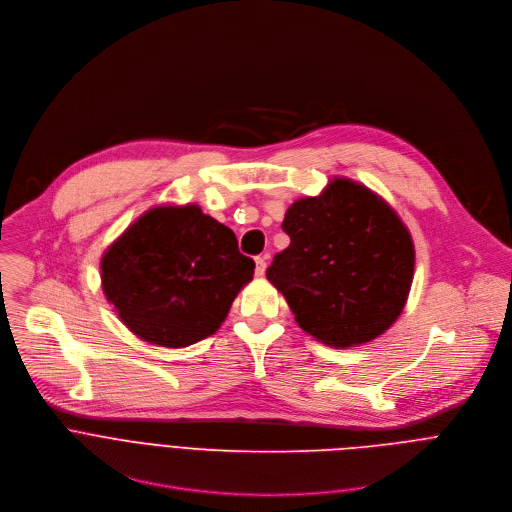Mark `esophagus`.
Returning <instances> with one entry per match:
<instances>
[{
	"label": "esophagus",
	"instance_id": "1",
	"mask_svg": "<svg viewBox=\"0 0 512 512\" xmlns=\"http://www.w3.org/2000/svg\"><path fill=\"white\" fill-rule=\"evenodd\" d=\"M265 269H267V263L263 257H255V275L257 277H263L265 275Z\"/></svg>",
	"mask_w": 512,
	"mask_h": 512
}]
</instances>
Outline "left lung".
<instances>
[{
	"label": "left lung",
	"mask_w": 512,
	"mask_h": 512,
	"mask_svg": "<svg viewBox=\"0 0 512 512\" xmlns=\"http://www.w3.org/2000/svg\"><path fill=\"white\" fill-rule=\"evenodd\" d=\"M281 229L291 243L275 255L267 279L306 334L348 348L397 322L413 283L415 245L383 196L334 176L318 196L291 204Z\"/></svg>",
	"instance_id": "8db88e82"
}]
</instances>
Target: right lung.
I'll use <instances>...</instances> for the list:
<instances>
[{"label": "right lung", "mask_w": 512, "mask_h": 512, "mask_svg": "<svg viewBox=\"0 0 512 512\" xmlns=\"http://www.w3.org/2000/svg\"><path fill=\"white\" fill-rule=\"evenodd\" d=\"M253 271L235 233L198 204H158L105 249L101 287L139 340L184 348L221 328Z\"/></svg>", "instance_id": "1"}]
</instances>
